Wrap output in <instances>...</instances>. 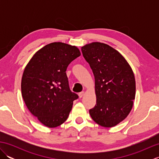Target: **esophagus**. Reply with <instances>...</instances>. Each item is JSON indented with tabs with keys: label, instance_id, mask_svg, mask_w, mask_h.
I'll return each mask as SVG.
<instances>
[{
	"label": "esophagus",
	"instance_id": "obj_1",
	"mask_svg": "<svg viewBox=\"0 0 159 159\" xmlns=\"http://www.w3.org/2000/svg\"><path fill=\"white\" fill-rule=\"evenodd\" d=\"M83 96H84V92H80V93H79V96L80 98H82Z\"/></svg>",
	"mask_w": 159,
	"mask_h": 159
}]
</instances>
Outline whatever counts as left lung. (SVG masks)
Here are the masks:
<instances>
[{
    "label": "left lung",
    "instance_id": "obj_1",
    "mask_svg": "<svg viewBox=\"0 0 159 159\" xmlns=\"http://www.w3.org/2000/svg\"><path fill=\"white\" fill-rule=\"evenodd\" d=\"M95 79L96 104L89 110L93 120L101 126H116L126 118L135 98V79L131 67L121 54L100 42L82 46Z\"/></svg>",
    "mask_w": 159,
    "mask_h": 159
}]
</instances>
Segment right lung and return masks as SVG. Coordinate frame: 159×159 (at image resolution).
Here are the masks:
<instances>
[{
    "instance_id": "obj_1",
    "label": "right lung",
    "mask_w": 159,
    "mask_h": 159,
    "mask_svg": "<svg viewBox=\"0 0 159 159\" xmlns=\"http://www.w3.org/2000/svg\"><path fill=\"white\" fill-rule=\"evenodd\" d=\"M80 55L75 46L53 42L37 51L25 67L21 81L23 100L30 112L47 127L65 122L79 98L70 89L66 71Z\"/></svg>"
}]
</instances>
